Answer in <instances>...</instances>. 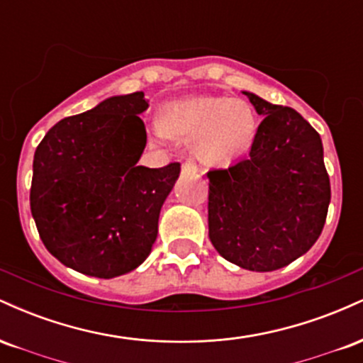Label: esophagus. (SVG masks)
<instances>
[{
    "label": "esophagus",
    "instance_id": "obj_1",
    "mask_svg": "<svg viewBox=\"0 0 363 363\" xmlns=\"http://www.w3.org/2000/svg\"><path fill=\"white\" fill-rule=\"evenodd\" d=\"M182 174H187V176H198L199 167L194 164V162L187 160L182 164Z\"/></svg>",
    "mask_w": 363,
    "mask_h": 363
}]
</instances>
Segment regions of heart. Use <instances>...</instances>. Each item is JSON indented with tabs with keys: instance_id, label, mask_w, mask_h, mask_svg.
<instances>
[{
	"instance_id": "b5f03b06",
	"label": "heart",
	"mask_w": 363,
	"mask_h": 363,
	"mask_svg": "<svg viewBox=\"0 0 363 363\" xmlns=\"http://www.w3.org/2000/svg\"><path fill=\"white\" fill-rule=\"evenodd\" d=\"M157 138H191L194 155L208 165H227L252 147L257 118L242 99L193 97L170 104L164 123L153 124Z\"/></svg>"
}]
</instances>
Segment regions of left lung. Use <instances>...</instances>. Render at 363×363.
Masks as SVG:
<instances>
[{
  "label": "left lung",
  "mask_w": 363,
  "mask_h": 363,
  "mask_svg": "<svg viewBox=\"0 0 363 363\" xmlns=\"http://www.w3.org/2000/svg\"><path fill=\"white\" fill-rule=\"evenodd\" d=\"M244 94L262 121L244 160L206 174L208 235L227 261L274 272L319 239L331 186L319 133L291 107Z\"/></svg>",
  "instance_id": "obj_1"
}]
</instances>
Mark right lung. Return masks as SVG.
Wrapping results in <instances>:
<instances>
[{"label": "right lung", "instance_id": "obj_1", "mask_svg": "<svg viewBox=\"0 0 363 363\" xmlns=\"http://www.w3.org/2000/svg\"><path fill=\"white\" fill-rule=\"evenodd\" d=\"M143 91L106 99L49 129L34 155L30 210L49 252L89 277L114 278L148 257L181 164L138 165Z\"/></svg>", "mask_w": 363, "mask_h": 363}]
</instances>
